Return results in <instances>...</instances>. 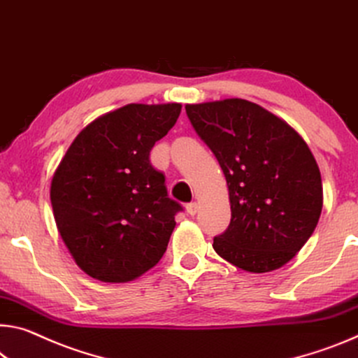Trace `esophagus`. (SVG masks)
I'll use <instances>...</instances> for the list:
<instances>
[{"instance_id": "obj_1", "label": "esophagus", "mask_w": 358, "mask_h": 358, "mask_svg": "<svg viewBox=\"0 0 358 358\" xmlns=\"http://www.w3.org/2000/svg\"><path fill=\"white\" fill-rule=\"evenodd\" d=\"M186 212H188L191 217H194V215L199 212V203H197V202L188 203V206H186Z\"/></svg>"}]
</instances>
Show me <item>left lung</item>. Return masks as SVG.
<instances>
[{"label":"left lung","mask_w":358,"mask_h":358,"mask_svg":"<svg viewBox=\"0 0 358 358\" xmlns=\"http://www.w3.org/2000/svg\"><path fill=\"white\" fill-rule=\"evenodd\" d=\"M185 108L228 183L231 223L213 239L215 252L257 274L282 268L322 213V177L309 146L283 119L248 100Z\"/></svg>","instance_id":"left-lung-1"}]
</instances>
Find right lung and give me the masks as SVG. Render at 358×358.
Listing matches in <instances>:
<instances>
[{"label": "right lung", "instance_id": "add662e5", "mask_svg": "<svg viewBox=\"0 0 358 358\" xmlns=\"http://www.w3.org/2000/svg\"><path fill=\"white\" fill-rule=\"evenodd\" d=\"M180 103H130L73 140L50 183L57 229L73 259L101 282H130L159 263L181 206L167 196L150 151Z\"/></svg>", "mask_w": 358, "mask_h": 358}]
</instances>
